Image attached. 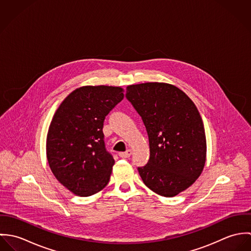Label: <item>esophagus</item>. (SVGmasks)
Listing matches in <instances>:
<instances>
[{
    "label": "esophagus",
    "instance_id": "34e87169",
    "mask_svg": "<svg viewBox=\"0 0 251 251\" xmlns=\"http://www.w3.org/2000/svg\"><path fill=\"white\" fill-rule=\"evenodd\" d=\"M119 155H120L122 158H128V157L131 155V151H130V150H127L126 151L120 152Z\"/></svg>",
    "mask_w": 251,
    "mask_h": 251
}]
</instances>
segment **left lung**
I'll list each match as a JSON object with an SVG mask.
<instances>
[{
    "label": "left lung",
    "mask_w": 251,
    "mask_h": 251,
    "mask_svg": "<svg viewBox=\"0 0 251 251\" xmlns=\"http://www.w3.org/2000/svg\"><path fill=\"white\" fill-rule=\"evenodd\" d=\"M126 98L141 116L149 136L150 159L138 172L153 192L173 197L201 175L207 143L193 101L174 85L149 82L126 87Z\"/></svg>",
    "instance_id": "8db88e82"
}]
</instances>
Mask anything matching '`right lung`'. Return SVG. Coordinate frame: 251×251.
Returning <instances> with one entry per match:
<instances>
[{
  "label": "right lung",
  "mask_w": 251,
  "mask_h": 251,
  "mask_svg": "<svg viewBox=\"0 0 251 251\" xmlns=\"http://www.w3.org/2000/svg\"><path fill=\"white\" fill-rule=\"evenodd\" d=\"M124 99V89L84 86L57 109L46 139V155L56 179L78 196L93 195L107 185L115 160L102 131L109 112Z\"/></svg>",
  "instance_id": "right-lung-1"
}]
</instances>
